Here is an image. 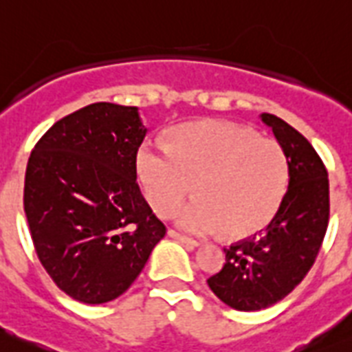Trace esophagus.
<instances>
[{"label": "esophagus", "instance_id": "1", "mask_svg": "<svg viewBox=\"0 0 352 352\" xmlns=\"http://www.w3.org/2000/svg\"><path fill=\"white\" fill-rule=\"evenodd\" d=\"M168 235H170V237H173V239L181 241V243H184L186 246H192V248H195V246L201 245L199 241L192 239V237H186V235L179 234V232H175V230H168Z\"/></svg>", "mask_w": 352, "mask_h": 352}]
</instances>
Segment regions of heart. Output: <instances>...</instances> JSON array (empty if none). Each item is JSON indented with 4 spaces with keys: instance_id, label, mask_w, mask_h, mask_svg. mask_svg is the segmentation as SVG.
<instances>
[{
    "instance_id": "1",
    "label": "heart",
    "mask_w": 352,
    "mask_h": 352,
    "mask_svg": "<svg viewBox=\"0 0 352 352\" xmlns=\"http://www.w3.org/2000/svg\"><path fill=\"white\" fill-rule=\"evenodd\" d=\"M138 179L160 215H170L193 192L197 199L177 212L190 234L225 230L246 237L263 230L283 204L289 160L272 138L225 120L184 124L170 144L146 142L137 157Z\"/></svg>"
}]
</instances>
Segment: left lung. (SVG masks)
<instances>
[{"label": "left lung", "instance_id": "8db88e82", "mask_svg": "<svg viewBox=\"0 0 352 352\" xmlns=\"http://www.w3.org/2000/svg\"><path fill=\"white\" fill-rule=\"evenodd\" d=\"M272 129L289 160V190L263 230L225 248L226 263L208 278L217 298L235 311H261L301 283L322 248L329 225L327 170L300 131L270 113Z\"/></svg>", "mask_w": 352, "mask_h": 352}]
</instances>
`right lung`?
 Instances as JSON below:
<instances>
[{"mask_svg":"<svg viewBox=\"0 0 352 352\" xmlns=\"http://www.w3.org/2000/svg\"><path fill=\"white\" fill-rule=\"evenodd\" d=\"M138 109L96 102L36 142L23 208L36 256L60 290L98 305L124 294L166 234L137 182Z\"/></svg>","mask_w":352,"mask_h":352,"instance_id":"1","label":"right lung"}]
</instances>
